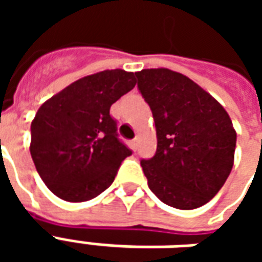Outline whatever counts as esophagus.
<instances>
[{"instance_id": "34e87169", "label": "esophagus", "mask_w": 262, "mask_h": 262, "mask_svg": "<svg viewBox=\"0 0 262 262\" xmlns=\"http://www.w3.org/2000/svg\"><path fill=\"white\" fill-rule=\"evenodd\" d=\"M139 144H140V139H139V137H136V139H133V140H132V147L135 148V150L139 148Z\"/></svg>"}]
</instances>
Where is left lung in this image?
I'll use <instances>...</instances> for the list:
<instances>
[{
    "label": "left lung",
    "instance_id": "1",
    "mask_svg": "<svg viewBox=\"0 0 262 262\" xmlns=\"http://www.w3.org/2000/svg\"><path fill=\"white\" fill-rule=\"evenodd\" d=\"M153 112L157 150L140 164L151 192L189 210L219 192L234 163L236 130L226 109L187 75L168 69L135 73Z\"/></svg>",
    "mask_w": 262,
    "mask_h": 262
}]
</instances>
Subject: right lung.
I'll use <instances>...</instances> for the list:
<instances>
[{"instance_id": "add662e5", "label": "right lung", "mask_w": 262, "mask_h": 262, "mask_svg": "<svg viewBox=\"0 0 262 262\" xmlns=\"http://www.w3.org/2000/svg\"><path fill=\"white\" fill-rule=\"evenodd\" d=\"M135 85L133 73L103 70L74 81L37 109L31 156L56 196L85 202L111 187L132 151L118 139L109 109Z\"/></svg>"}]
</instances>
